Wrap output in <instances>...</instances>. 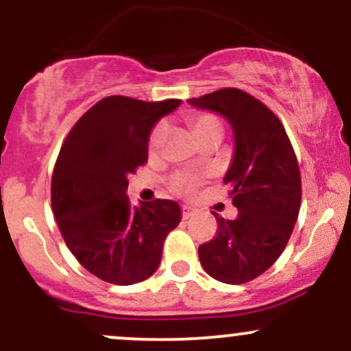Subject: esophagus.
Listing matches in <instances>:
<instances>
[{
    "instance_id": "esophagus-1",
    "label": "esophagus",
    "mask_w": 351,
    "mask_h": 351,
    "mask_svg": "<svg viewBox=\"0 0 351 351\" xmlns=\"http://www.w3.org/2000/svg\"><path fill=\"white\" fill-rule=\"evenodd\" d=\"M181 213H183V219H189V217L195 215V209L189 206H183L181 208Z\"/></svg>"
}]
</instances>
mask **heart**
<instances>
[{
    "mask_svg": "<svg viewBox=\"0 0 351 351\" xmlns=\"http://www.w3.org/2000/svg\"><path fill=\"white\" fill-rule=\"evenodd\" d=\"M188 125L199 143L208 142V140H219L221 142V138H223V123L219 122L217 117L211 114H195L188 117ZM165 138H167V128L162 125L152 132L150 138H148V153H150L152 158H156L162 153ZM196 184H198V178L191 175H178L171 181L173 189L178 195L184 196L191 195Z\"/></svg>",
    "mask_w": 351,
    "mask_h": 351,
    "instance_id": "obj_1",
    "label": "heart"
}]
</instances>
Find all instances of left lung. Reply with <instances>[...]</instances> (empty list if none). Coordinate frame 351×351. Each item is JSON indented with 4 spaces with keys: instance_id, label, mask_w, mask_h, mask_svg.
I'll list each match as a JSON object with an SVG mask.
<instances>
[{
    "instance_id": "obj_1",
    "label": "left lung",
    "mask_w": 351,
    "mask_h": 351,
    "mask_svg": "<svg viewBox=\"0 0 351 351\" xmlns=\"http://www.w3.org/2000/svg\"><path fill=\"white\" fill-rule=\"evenodd\" d=\"M188 104L224 117L234 135L223 181L239 215L229 221L213 213L217 234L199 245V263L213 279L244 284L279 259L295 226L302 199L295 153L280 120L239 88H221Z\"/></svg>"
}]
</instances>
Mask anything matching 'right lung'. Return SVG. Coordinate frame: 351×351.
<instances>
[{
	"label": "right lung",
	"instance_id": "obj_1",
	"mask_svg": "<svg viewBox=\"0 0 351 351\" xmlns=\"http://www.w3.org/2000/svg\"><path fill=\"white\" fill-rule=\"evenodd\" d=\"M180 104L107 97L80 117L60 147L52 213L69 251L99 279L115 285L148 279L165 237L180 224L176 201L134 206L127 196L128 175L148 160L152 128Z\"/></svg>",
	"mask_w": 351,
	"mask_h": 351
}]
</instances>
